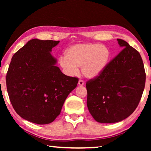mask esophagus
<instances>
[{
  "label": "esophagus",
  "mask_w": 151,
  "mask_h": 151,
  "mask_svg": "<svg viewBox=\"0 0 151 151\" xmlns=\"http://www.w3.org/2000/svg\"><path fill=\"white\" fill-rule=\"evenodd\" d=\"M78 86H83L84 85H85V82H84L83 81H82V80H79L78 83Z\"/></svg>",
  "instance_id": "34e87169"
}]
</instances>
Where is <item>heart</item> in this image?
<instances>
[{
  "instance_id": "1",
  "label": "heart",
  "mask_w": 151,
  "mask_h": 151,
  "mask_svg": "<svg viewBox=\"0 0 151 151\" xmlns=\"http://www.w3.org/2000/svg\"><path fill=\"white\" fill-rule=\"evenodd\" d=\"M111 57L109 48L98 43H83L71 46L65 56L59 59L60 65L66 75H77L81 66L83 75L88 78H95L105 69Z\"/></svg>"
}]
</instances>
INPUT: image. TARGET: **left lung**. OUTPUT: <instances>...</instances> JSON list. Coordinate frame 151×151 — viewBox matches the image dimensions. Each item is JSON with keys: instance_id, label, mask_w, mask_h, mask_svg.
<instances>
[{"instance_id": "8db88e82", "label": "left lung", "mask_w": 151, "mask_h": 151, "mask_svg": "<svg viewBox=\"0 0 151 151\" xmlns=\"http://www.w3.org/2000/svg\"><path fill=\"white\" fill-rule=\"evenodd\" d=\"M124 48L98 77L88 81L87 107L96 121L114 123L127 119L139 104L146 74L140 55L122 39Z\"/></svg>"}]
</instances>
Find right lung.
Segmentation results:
<instances>
[{"label": "right lung", "instance_id": "1", "mask_svg": "<svg viewBox=\"0 0 151 151\" xmlns=\"http://www.w3.org/2000/svg\"><path fill=\"white\" fill-rule=\"evenodd\" d=\"M60 41L32 39L13 55L6 82L12 106L22 119L49 124L59 115L78 79L63 74L50 54Z\"/></svg>", "mask_w": 151, "mask_h": 151}]
</instances>
